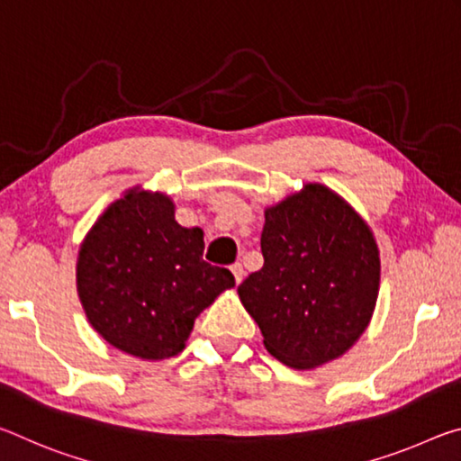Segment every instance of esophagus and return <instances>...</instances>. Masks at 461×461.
<instances>
[{
    "instance_id": "34e87169",
    "label": "esophagus",
    "mask_w": 461,
    "mask_h": 461,
    "mask_svg": "<svg viewBox=\"0 0 461 461\" xmlns=\"http://www.w3.org/2000/svg\"><path fill=\"white\" fill-rule=\"evenodd\" d=\"M230 271H232V276H235V282L237 284H240L243 282V277H245V269H243V263H235V266L230 267Z\"/></svg>"
}]
</instances>
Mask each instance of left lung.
I'll use <instances>...</instances> for the list:
<instances>
[{
	"instance_id": "8db88e82",
	"label": "left lung",
	"mask_w": 461,
	"mask_h": 461,
	"mask_svg": "<svg viewBox=\"0 0 461 461\" xmlns=\"http://www.w3.org/2000/svg\"><path fill=\"white\" fill-rule=\"evenodd\" d=\"M263 267L239 285L263 345L294 369L329 364L357 343L380 292V249L349 202L304 184L266 208Z\"/></svg>"
}]
</instances>
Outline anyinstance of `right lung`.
<instances>
[{"label": "right lung", "mask_w": 461, "mask_h": 461, "mask_svg": "<svg viewBox=\"0 0 461 461\" xmlns=\"http://www.w3.org/2000/svg\"><path fill=\"white\" fill-rule=\"evenodd\" d=\"M202 255V229L176 221L167 194L131 187L79 245L75 277L87 322L126 356H177L203 308L235 285L229 269Z\"/></svg>", "instance_id": "obj_1"}]
</instances>
